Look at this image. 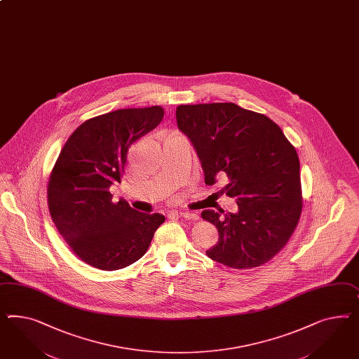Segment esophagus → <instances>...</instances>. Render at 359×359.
Masks as SVG:
<instances>
[{"instance_id": "34e87169", "label": "esophagus", "mask_w": 359, "mask_h": 359, "mask_svg": "<svg viewBox=\"0 0 359 359\" xmlns=\"http://www.w3.org/2000/svg\"><path fill=\"white\" fill-rule=\"evenodd\" d=\"M178 215L181 216V217H184V219H187V220H198V219H199L196 214L190 212V211H180Z\"/></svg>"}]
</instances>
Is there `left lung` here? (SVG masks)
Listing matches in <instances>:
<instances>
[{"instance_id":"1","label":"left lung","mask_w":359,"mask_h":359,"mask_svg":"<svg viewBox=\"0 0 359 359\" xmlns=\"http://www.w3.org/2000/svg\"><path fill=\"white\" fill-rule=\"evenodd\" d=\"M175 118L201 160L205 184L226 175L223 193L238 205L236 214L202 212L219 232L207 256L233 269L266 264L288 243L302 214L297 149L266 115L236 103L181 104Z\"/></svg>"}]
</instances>
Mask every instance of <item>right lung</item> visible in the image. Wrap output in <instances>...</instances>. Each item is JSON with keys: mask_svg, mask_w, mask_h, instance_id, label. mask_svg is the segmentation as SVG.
I'll return each instance as SVG.
<instances>
[{"mask_svg": "<svg viewBox=\"0 0 359 359\" xmlns=\"http://www.w3.org/2000/svg\"><path fill=\"white\" fill-rule=\"evenodd\" d=\"M164 118L160 106L98 115L76 128L52 169L47 195L59 233L85 264L106 271L130 266L145 255L161 214H144L113 202L130 147Z\"/></svg>", "mask_w": 359, "mask_h": 359, "instance_id": "right-lung-1", "label": "right lung"}]
</instances>
